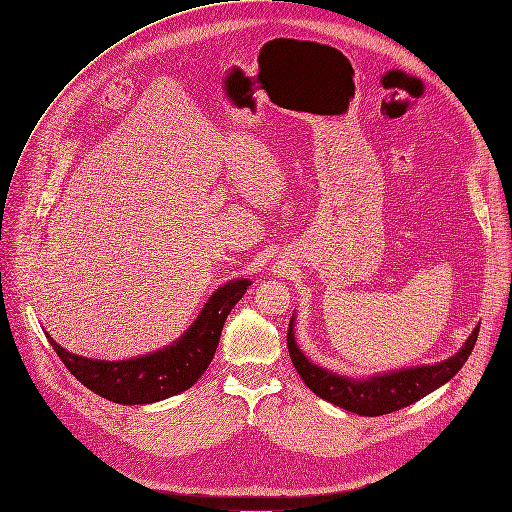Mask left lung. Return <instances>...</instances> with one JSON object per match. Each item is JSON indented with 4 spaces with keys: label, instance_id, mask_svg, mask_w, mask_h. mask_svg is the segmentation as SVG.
<instances>
[{
    "label": "left lung",
    "instance_id": "obj_1",
    "mask_svg": "<svg viewBox=\"0 0 512 512\" xmlns=\"http://www.w3.org/2000/svg\"><path fill=\"white\" fill-rule=\"evenodd\" d=\"M295 313L291 315L289 329H287V348L291 362L305 382V386L317 394L319 398L344 408L348 412L360 414V416H382L396 410H402L420 398L428 396L436 388L444 386L448 380H452L458 370L464 366L468 356L474 350L476 337L480 325L474 327V331L468 335L466 344L454 354L452 358L432 364V366H416V368H404L388 374H378L370 378H348L339 376L331 370H325L305 358V354L299 350L295 342Z\"/></svg>",
    "mask_w": 512,
    "mask_h": 512
}]
</instances>
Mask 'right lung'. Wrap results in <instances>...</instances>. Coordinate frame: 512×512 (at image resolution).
<instances>
[{"label": "right lung", "mask_w": 512, "mask_h": 512, "mask_svg": "<svg viewBox=\"0 0 512 512\" xmlns=\"http://www.w3.org/2000/svg\"><path fill=\"white\" fill-rule=\"evenodd\" d=\"M249 285V279L227 281L209 297L199 317L177 342L130 360L106 362L76 356L56 344L48 331L44 333L68 372L94 394L126 406L152 404L189 390L207 372L225 319Z\"/></svg>", "instance_id": "right-lung-1"}]
</instances>
